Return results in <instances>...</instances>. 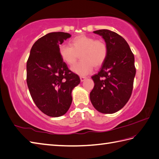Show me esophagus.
<instances>
[{
    "mask_svg": "<svg viewBox=\"0 0 159 159\" xmlns=\"http://www.w3.org/2000/svg\"><path fill=\"white\" fill-rule=\"evenodd\" d=\"M86 78H87V77H85V76H80V80H81V82H84V81L85 80Z\"/></svg>",
    "mask_w": 159,
    "mask_h": 159,
    "instance_id": "1",
    "label": "esophagus"
}]
</instances>
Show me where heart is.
Masks as SVG:
<instances>
[{
    "instance_id": "obj_1",
    "label": "heart",
    "mask_w": 159,
    "mask_h": 159,
    "mask_svg": "<svg viewBox=\"0 0 159 159\" xmlns=\"http://www.w3.org/2000/svg\"><path fill=\"white\" fill-rule=\"evenodd\" d=\"M59 53L68 65L75 64L80 55L82 61L73 65L70 70L77 75H86L92 72L94 66L97 68L103 64L107 56V47L102 40L82 34L72 39L69 45H60Z\"/></svg>"
}]
</instances>
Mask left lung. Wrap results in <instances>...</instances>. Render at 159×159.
I'll list each match as a JSON object with an SVG mask.
<instances>
[{
  "instance_id": "1",
  "label": "left lung",
  "mask_w": 159,
  "mask_h": 159,
  "mask_svg": "<svg viewBox=\"0 0 159 159\" xmlns=\"http://www.w3.org/2000/svg\"><path fill=\"white\" fill-rule=\"evenodd\" d=\"M102 37L107 56L97 74L92 76L94 86L90 93L92 104L103 114H114L131 96L135 76V58L127 42L120 35L107 29L93 32Z\"/></svg>"
}]
</instances>
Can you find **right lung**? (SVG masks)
Instances as JSON below:
<instances>
[{
    "label": "right lung",
    "instance_id": "1",
    "mask_svg": "<svg viewBox=\"0 0 159 159\" xmlns=\"http://www.w3.org/2000/svg\"><path fill=\"white\" fill-rule=\"evenodd\" d=\"M71 37L54 32L44 35L32 47L26 63V82L37 107L50 117L65 114L71 105L73 89L80 83L59 53V45Z\"/></svg>",
    "mask_w": 159,
    "mask_h": 159
}]
</instances>
